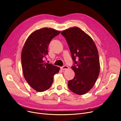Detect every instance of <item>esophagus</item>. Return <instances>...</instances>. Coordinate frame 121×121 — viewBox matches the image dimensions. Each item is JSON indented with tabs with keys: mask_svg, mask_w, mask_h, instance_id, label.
<instances>
[{
	"mask_svg": "<svg viewBox=\"0 0 121 121\" xmlns=\"http://www.w3.org/2000/svg\"><path fill=\"white\" fill-rule=\"evenodd\" d=\"M69 69V67L67 66H64L61 68V69L62 70H66V69Z\"/></svg>",
	"mask_w": 121,
	"mask_h": 121,
	"instance_id": "obj_1",
	"label": "esophagus"
}]
</instances>
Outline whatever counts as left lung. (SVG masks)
<instances>
[{"label":"left lung","instance_id":"1","mask_svg":"<svg viewBox=\"0 0 121 121\" xmlns=\"http://www.w3.org/2000/svg\"><path fill=\"white\" fill-rule=\"evenodd\" d=\"M74 65L71 68L74 78L68 81L69 89L79 95H84L93 88L99 77L100 64L98 51L91 37L78 27L63 30Z\"/></svg>","mask_w":121,"mask_h":121}]
</instances>
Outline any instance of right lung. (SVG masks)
<instances>
[{"label": "right lung", "mask_w": 121, "mask_h": 121, "mask_svg": "<svg viewBox=\"0 0 121 121\" xmlns=\"http://www.w3.org/2000/svg\"><path fill=\"white\" fill-rule=\"evenodd\" d=\"M61 31L44 27L37 30L27 38L23 47L22 66L24 78L29 85L37 92L45 91L50 87L53 76L60 68L44 62L48 55V47L53 38Z\"/></svg>", "instance_id": "add662e5"}]
</instances>
